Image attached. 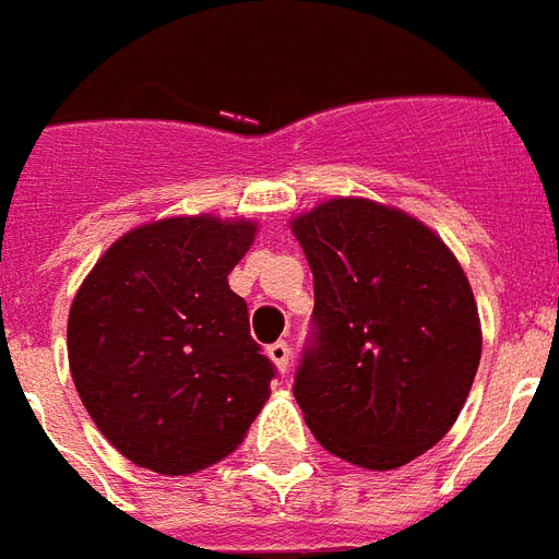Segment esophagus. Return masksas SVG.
I'll return each instance as SVG.
<instances>
[{
    "label": "esophagus",
    "instance_id": "esophagus-1",
    "mask_svg": "<svg viewBox=\"0 0 559 559\" xmlns=\"http://www.w3.org/2000/svg\"><path fill=\"white\" fill-rule=\"evenodd\" d=\"M267 357L274 360L280 372H288V366H292V348H288V342L280 340L274 345H267Z\"/></svg>",
    "mask_w": 559,
    "mask_h": 559
}]
</instances>
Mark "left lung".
I'll list each match as a JSON object with an SVG mask.
<instances>
[{"label":"left lung","mask_w":559,"mask_h":559,"mask_svg":"<svg viewBox=\"0 0 559 559\" xmlns=\"http://www.w3.org/2000/svg\"><path fill=\"white\" fill-rule=\"evenodd\" d=\"M316 309L295 399L316 441L393 471L450 431L483 333L471 283L438 235L369 199H333L292 223Z\"/></svg>","instance_id":"obj_1"}]
</instances>
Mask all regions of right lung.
Here are the masks:
<instances>
[{"label":"right lung","mask_w":559,"mask_h":559,"mask_svg":"<svg viewBox=\"0 0 559 559\" xmlns=\"http://www.w3.org/2000/svg\"><path fill=\"white\" fill-rule=\"evenodd\" d=\"M252 238V223L160 219L118 238L73 297L76 393L104 438L154 474L226 459L267 402L276 366L229 288Z\"/></svg>","instance_id":"add662e5"}]
</instances>
